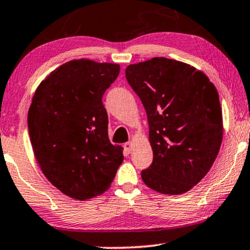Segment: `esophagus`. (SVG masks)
I'll list each match as a JSON object with an SVG mask.
<instances>
[{"label":"esophagus","mask_w":250,"mask_h":250,"mask_svg":"<svg viewBox=\"0 0 250 250\" xmlns=\"http://www.w3.org/2000/svg\"><path fill=\"white\" fill-rule=\"evenodd\" d=\"M123 147H125V152L130 153L131 150H132V143H131V142H127V143H125V145H123Z\"/></svg>","instance_id":"esophagus-1"}]
</instances>
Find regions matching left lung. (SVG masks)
I'll use <instances>...</instances> for the list:
<instances>
[{"label": "left lung", "instance_id": "8db88e82", "mask_svg": "<svg viewBox=\"0 0 250 250\" xmlns=\"http://www.w3.org/2000/svg\"><path fill=\"white\" fill-rule=\"evenodd\" d=\"M125 77L150 129L153 162L142 180L162 194L187 192L209 172L223 141L216 86L198 69L166 58L128 65Z\"/></svg>", "mask_w": 250, "mask_h": 250}]
</instances>
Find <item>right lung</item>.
<instances>
[{
  "mask_svg": "<svg viewBox=\"0 0 250 250\" xmlns=\"http://www.w3.org/2000/svg\"><path fill=\"white\" fill-rule=\"evenodd\" d=\"M120 65L72 60L37 87L27 114L28 134L41 170L69 197L85 201L109 188L123 147L108 138L103 96Z\"/></svg>",
  "mask_w": 250,
  "mask_h": 250,
  "instance_id": "obj_1",
  "label": "right lung"
}]
</instances>
